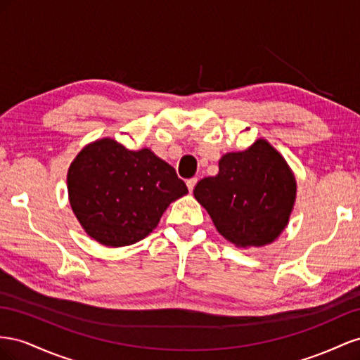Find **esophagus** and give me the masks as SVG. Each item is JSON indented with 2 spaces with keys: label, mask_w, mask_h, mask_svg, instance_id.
<instances>
[{
  "label": "esophagus",
  "mask_w": 360,
  "mask_h": 360,
  "mask_svg": "<svg viewBox=\"0 0 360 360\" xmlns=\"http://www.w3.org/2000/svg\"><path fill=\"white\" fill-rule=\"evenodd\" d=\"M196 184H198V178H190V179H187V187H188L190 191L194 190V186H196Z\"/></svg>",
  "instance_id": "obj_1"
}]
</instances>
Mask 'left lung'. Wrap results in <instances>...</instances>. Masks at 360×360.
<instances>
[{
	"instance_id": "8db88e82",
	"label": "left lung",
	"mask_w": 360,
	"mask_h": 360,
	"mask_svg": "<svg viewBox=\"0 0 360 360\" xmlns=\"http://www.w3.org/2000/svg\"><path fill=\"white\" fill-rule=\"evenodd\" d=\"M219 231L241 249L262 248L288 226L297 196L288 162L269 141L259 139L241 152H228L219 173L193 190Z\"/></svg>"
}]
</instances>
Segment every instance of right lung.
Segmentation results:
<instances>
[{"label":"right lung","instance_id":"add662e5","mask_svg":"<svg viewBox=\"0 0 360 360\" xmlns=\"http://www.w3.org/2000/svg\"><path fill=\"white\" fill-rule=\"evenodd\" d=\"M187 193L174 169L149 148L128 150L110 137L86 145L68 170L72 211L89 237L107 248L146 238Z\"/></svg>","mask_w":360,"mask_h":360}]
</instances>
